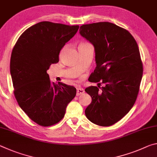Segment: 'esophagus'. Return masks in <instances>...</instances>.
I'll list each match as a JSON object with an SVG mask.
<instances>
[{"instance_id": "34e87169", "label": "esophagus", "mask_w": 157, "mask_h": 157, "mask_svg": "<svg viewBox=\"0 0 157 157\" xmlns=\"http://www.w3.org/2000/svg\"><path fill=\"white\" fill-rule=\"evenodd\" d=\"M84 93V90L82 88H78L77 89V95H80L82 94H83Z\"/></svg>"}]
</instances>
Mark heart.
Here are the masks:
<instances>
[{"mask_svg":"<svg viewBox=\"0 0 157 157\" xmlns=\"http://www.w3.org/2000/svg\"><path fill=\"white\" fill-rule=\"evenodd\" d=\"M82 44H85V43H82Z\"/></svg>","mask_w":157,"mask_h":157,"instance_id":"heart-1","label":"heart"}]
</instances>
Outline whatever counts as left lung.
<instances>
[{
	"instance_id": "8db88e82",
	"label": "left lung",
	"mask_w": 157,
	"mask_h": 157,
	"mask_svg": "<svg viewBox=\"0 0 157 157\" xmlns=\"http://www.w3.org/2000/svg\"><path fill=\"white\" fill-rule=\"evenodd\" d=\"M79 32L94 46L96 67L89 79L98 83L85 89L92 98L85 114L93 123L111 126L136 100L143 71L139 46L129 31L109 22L82 25Z\"/></svg>"
}]
</instances>
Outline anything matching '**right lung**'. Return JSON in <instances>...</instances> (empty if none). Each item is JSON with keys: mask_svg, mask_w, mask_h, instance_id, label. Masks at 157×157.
I'll list each match as a JSON object with an SVG mask.
<instances>
[{"mask_svg": "<svg viewBox=\"0 0 157 157\" xmlns=\"http://www.w3.org/2000/svg\"><path fill=\"white\" fill-rule=\"evenodd\" d=\"M79 28L42 21L23 32L13 48L10 73L14 96L19 107L39 125L59 123L75 96V87L51 82L47 71L59 62L60 50Z\"/></svg>", "mask_w": 157, "mask_h": 157, "instance_id": "right-lung-1", "label": "right lung"}]
</instances>
